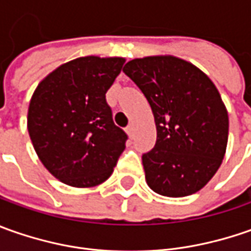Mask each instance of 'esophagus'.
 I'll return each instance as SVG.
<instances>
[{
  "instance_id": "esophagus-1",
  "label": "esophagus",
  "mask_w": 251,
  "mask_h": 251,
  "mask_svg": "<svg viewBox=\"0 0 251 251\" xmlns=\"http://www.w3.org/2000/svg\"><path fill=\"white\" fill-rule=\"evenodd\" d=\"M126 131H127V134L130 135V138H132V137H134V126H131L130 124V126L126 128Z\"/></svg>"
}]
</instances>
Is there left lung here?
<instances>
[{
    "instance_id": "left-lung-1",
    "label": "left lung",
    "mask_w": 251,
    "mask_h": 251,
    "mask_svg": "<svg viewBox=\"0 0 251 251\" xmlns=\"http://www.w3.org/2000/svg\"><path fill=\"white\" fill-rule=\"evenodd\" d=\"M123 71L155 117L156 144L142 155L148 186L166 197L197 193L226 152L229 119L217 86L196 65L173 55L135 58Z\"/></svg>"
}]
</instances>
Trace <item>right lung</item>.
<instances>
[{"mask_svg":"<svg viewBox=\"0 0 251 251\" xmlns=\"http://www.w3.org/2000/svg\"><path fill=\"white\" fill-rule=\"evenodd\" d=\"M124 58L79 57L37 85L27 110L33 148L54 177L73 187H95L110 177L127 134L113 121L106 92Z\"/></svg>","mask_w":251,"mask_h":251,"instance_id":"obj_1","label":"right lung"}]
</instances>
